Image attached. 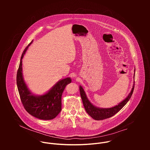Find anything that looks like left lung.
Here are the masks:
<instances>
[{
    "instance_id": "left-lung-1",
    "label": "left lung",
    "mask_w": 150,
    "mask_h": 150,
    "mask_svg": "<svg viewBox=\"0 0 150 150\" xmlns=\"http://www.w3.org/2000/svg\"><path fill=\"white\" fill-rule=\"evenodd\" d=\"M135 69L134 70V79L135 78ZM134 85L135 82L134 81V84L132 88L131 92L128 94V96L120 103L117 104L114 107L110 108H100L98 107L93 105L90 100L88 99L86 94H85L82 87L81 85L79 86V92L81 99L82 100V103L84 106L85 110H86L87 113L94 119L97 120H103L105 119L109 118L115 114H116L119 111H120L123 107L125 105V104L128 102L131 98L134 90Z\"/></svg>"
}]
</instances>
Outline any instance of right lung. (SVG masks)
Instances as JSON below:
<instances>
[{
	"label": "right lung",
	"mask_w": 150,
	"mask_h": 150,
	"mask_svg": "<svg viewBox=\"0 0 150 150\" xmlns=\"http://www.w3.org/2000/svg\"><path fill=\"white\" fill-rule=\"evenodd\" d=\"M33 41L25 49L21 56L16 74L17 87L21 102L29 114L41 120H51L60 112L62 93L72 80L69 77L60 79L45 94L38 96L33 94L25 83L23 74V59Z\"/></svg>",
	"instance_id": "right-lung-1"
}]
</instances>
